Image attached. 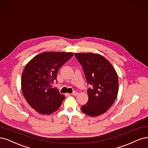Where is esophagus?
I'll return each mask as SVG.
<instances>
[{
    "label": "esophagus",
    "mask_w": 148,
    "mask_h": 148,
    "mask_svg": "<svg viewBox=\"0 0 148 148\" xmlns=\"http://www.w3.org/2000/svg\"><path fill=\"white\" fill-rule=\"evenodd\" d=\"M72 95H74V96H77V95H78V92H73L72 94H71Z\"/></svg>",
    "instance_id": "esophagus-1"
}]
</instances>
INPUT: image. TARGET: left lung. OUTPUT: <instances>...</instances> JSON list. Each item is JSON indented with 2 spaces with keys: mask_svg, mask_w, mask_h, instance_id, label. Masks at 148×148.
<instances>
[{
  "mask_svg": "<svg viewBox=\"0 0 148 148\" xmlns=\"http://www.w3.org/2000/svg\"><path fill=\"white\" fill-rule=\"evenodd\" d=\"M75 58L82 66L87 84L88 100L81 110L87 115L95 117L106 112L117 98L118 75L106 58L93 53H75Z\"/></svg>",
  "mask_w": 148,
  "mask_h": 148,
  "instance_id": "8db88e82",
  "label": "left lung"
}]
</instances>
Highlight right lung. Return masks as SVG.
I'll return each mask as SVG.
<instances>
[{
	"label": "right lung",
	"mask_w": 148,
	"mask_h": 148,
	"mask_svg": "<svg viewBox=\"0 0 148 148\" xmlns=\"http://www.w3.org/2000/svg\"><path fill=\"white\" fill-rule=\"evenodd\" d=\"M73 55L72 52L45 51L25 66L21 82L22 93L36 111L50 114L60 108L65 96L51 84L56 80L59 69Z\"/></svg>",
	"instance_id": "right-lung-1"
}]
</instances>
